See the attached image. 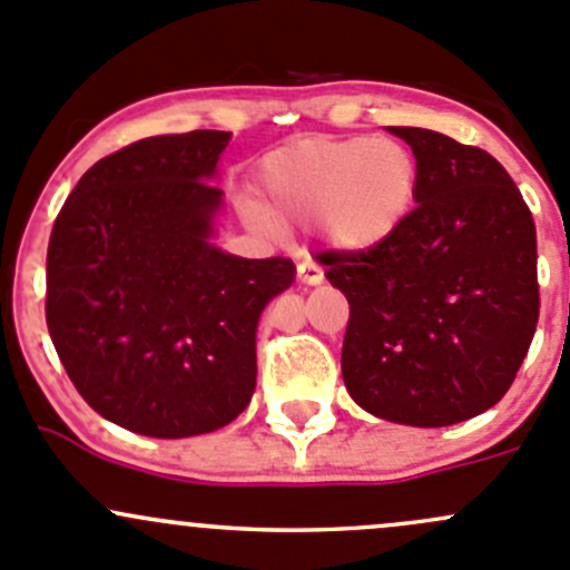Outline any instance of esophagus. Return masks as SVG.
Here are the masks:
<instances>
[{
	"label": "esophagus",
	"instance_id": "1",
	"mask_svg": "<svg viewBox=\"0 0 570 570\" xmlns=\"http://www.w3.org/2000/svg\"><path fill=\"white\" fill-rule=\"evenodd\" d=\"M297 278H301V284L306 286H317L322 284V278H325V273H322L320 264H314L312 258H306V262L297 264Z\"/></svg>",
	"mask_w": 570,
	"mask_h": 570
}]
</instances>
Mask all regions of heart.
I'll list each match as a JSON object with an SVG mask.
<instances>
[{
    "mask_svg": "<svg viewBox=\"0 0 570 570\" xmlns=\"http://www.w3.org/2000/svg\"><path fill=\"white\" fill-rule=\"evenodd\" d=\"M273 223H314L331 248L370 253L400 234L419 198V159L392 137H301L262 159Z\"/></svg>",
    "mask_w": 570,
    "mask_h": 570,
    "instance_id": "heart-1",
    "label": "heart"
}]
</instances>
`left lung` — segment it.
I'll list each match as a JSON object with an SVG mask.
<instances>
[{"instance_id":"1","label":"left lung","mask_w":570,"mask_h":570,"mask_svg":"<svg viewBox=\"0 0 570 570\" xmlns=\"http://www.w3.org/2000/svg\"><path fill=\"white\" fill-rule=\"evenodd\" d=\"M389 131L419 159L416 209L381 248L320 258L350 303L342 377L372 416L446 428L497 405L530 350L534 223L488 151L416 126Z\"/></svg>"}]
</instances>
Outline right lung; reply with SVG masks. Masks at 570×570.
Instances as JSON below:
<instances>
[{"label":"right lung","instance_id":"add662e5","mask_svg":"<svg viewBox=\"0 0 570 570\" xmlns=\"http://www.w3.org/2000/svg\"><path fill=\"white\" fill-rule=\"evenodd\" d=\"M232 131L137 140L99 159L57 215L46 325L90 407L151 439L226 428L256 389V325L289 289V258L220 250L223 189L209 184Z\"/></svg>","mask_w":570,"mask_h":570}]
</instances>
